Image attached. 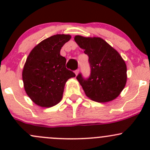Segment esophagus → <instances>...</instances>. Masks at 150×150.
I'll return each mask as SVG.
<instances>
[{"mask_svg":"<svg viewBox=\"0 0 150 150\" xmlns=\"http://www.w3.org/2000/svg\"><path fill=\"white\" fill-rule=\"evenodd\" d=\"M79 71H80V69H76V70L75 71V75H78V72H79Z\"/></svg>","mask_w":150,"mask_h":150,"instance_id":"obj_1","label":"esophagus"}]
</instances>
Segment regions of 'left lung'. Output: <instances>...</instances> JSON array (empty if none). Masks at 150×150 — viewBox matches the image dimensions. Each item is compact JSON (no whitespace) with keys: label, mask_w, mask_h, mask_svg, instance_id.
Returning <instances> with one entry per match:
<instances>
[{"label":"left lung","mask_w":150,"mask_h":150,"mask_svg":"<svg viewBox=\"0 0 150 150\" xmlns=\"http://www.w3.org/2000/svg\"><path fill=\"white\" fill-rule=\"evenodd\" d=\"M75 41L88 57L91 73L76 78L88 98L97 102H107L119 96L127 80L126 64L115 49L100 38L75 37Z\"/></svg>","instance_id":"1"}]
</instances>
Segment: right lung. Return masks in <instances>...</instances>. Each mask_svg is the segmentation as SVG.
<instances>
[{
    "label": "right lung",
    "mask_w": 150,
    "mask_h": 150,
    "mask_svg": "<svg viewBox=\"0 0 150 150\" xmlns=\"http://www.w3.org/2000/svg\"><path fill=\"white\" fill-rule=\"evenodd\" d=\"M69 35H56L45 39L29 54L22 72L25 90L40 107H51L61 101L67 80L75 77L66 68L62 47L69 41Z\"/></svg>",
    "instance_id": "add662e5"
}]
</instances>
